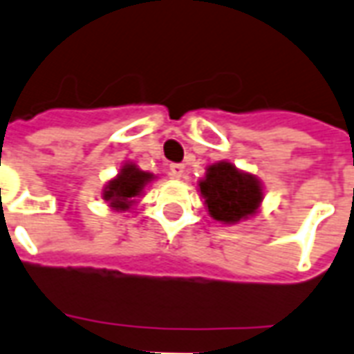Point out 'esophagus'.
<instances>
[{
  "label": "esophagus",
  "mask_w": 354,
  "mask_h": 354,
  "mask_svg": "<svg viewBox=\"0 0 354 354\" xmlns=\"http://www.w3.org/2000/svg\"><path fill=\"white\" fill-rule=\"evenodd\" d=\"M169 170H170V176L172 178L184 176V165H180V162H172Z\"/></svg>",
  "instance_id": "34e87169"
}]
</instances>
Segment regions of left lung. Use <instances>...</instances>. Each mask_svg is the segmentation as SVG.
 <instances>
[{
    "instance_id": "obj_1",
    "label": "left lung",
    "mask_w": 354,
    "mask_h": 354,
    "mask_svg": "<svg viewBox=\"0 0 354 354\" xmlns=\"http://www.w3.org/2000/svg\"><path fill=\"white\" fill-rule=\"evenodd\" d=\"M208 212L218 222L235 223L252 216L261 203V187L250 174L239 172L231 162L208 167L207 178L199 184Z\"/></svg>"
}]
</instances>
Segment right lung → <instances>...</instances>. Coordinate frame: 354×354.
I'll return each mask as SVG.
<instances>
[{
  "label": "right lung",
  "instance_id": "1",
  "mask_svg": "<svg viewBox=\"0 0 354 354\" xmlns=\"http://www.w3.org/2000/svg\"><path fill=\"white\" fill-rule=\"evenodd\" d=\"M151 180L149 172H142L134 165H124L121 174L111 180L104 192V199L111 201V207L124 210L132 205V199L140 195L142 187Z\"/></svg>",
  "mask_w": 354,
  "mask_h": 354
}]
</instances>
